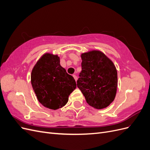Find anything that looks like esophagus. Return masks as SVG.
Instances as JSON below:
<instances>
[{"label":"esophagus","mask_w":150,"mask_h":150,"mask_svg":"<svg viewBox=\"0 0 150 150\" xmlns=\"http://www.w3.org/2000/svg\"><path fill=\"white\" fill-rule=\"evenodd\" d=\"M72 76H73L74 79H75V80H76V81H77V79H78V78H77V76H76V74H73Z\"/></svg>","instance_id":"esophagus-1"}]
</instances>
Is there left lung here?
<instances>
[{
  "label": "left lung",
  "instance_id": "8db88e82",
  "mask_svg": "<svg viewBox=\"0 0 150 150\" xmlns=\"http://www.w3.org/2000/svg\"><path fill=\"white\" fill-rule=\"evenodd\" d=\"M82 71L77 86L89 105L105 108L114 101L117 86V71L105 54L92 51L81 54Z\"/></svg>",
  "mask_w": 150,
  "mask_h": 150
}]
</instances>
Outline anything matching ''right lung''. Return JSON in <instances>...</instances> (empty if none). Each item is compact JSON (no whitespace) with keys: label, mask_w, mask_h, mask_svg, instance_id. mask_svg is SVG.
<instances>
[{"label":"right lung","mask_w":150,"mask_h":150,"mask_svg":"<svg viewBox=\"0 0 150 150\" xmlns=\"http://www.w3.org/2000/svg\"><path fill=\"white\" fill-rule=\"evenodd\" d=\"M31 84L40 103L51 110L66 105L76 88L73 77L60 65L59 57L45 54L31 72Z\"/></svg>","instance_id":"right-lung-1"}]
</instances>
